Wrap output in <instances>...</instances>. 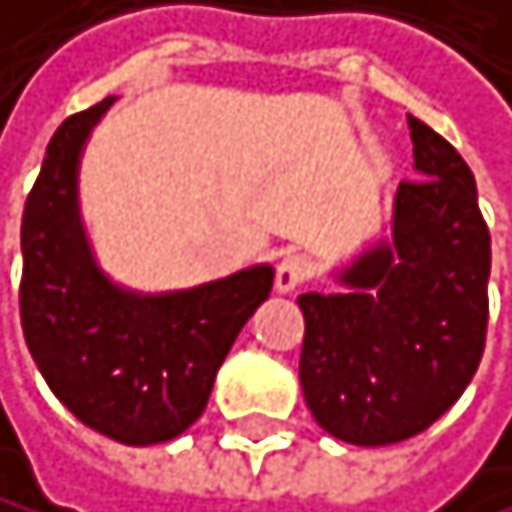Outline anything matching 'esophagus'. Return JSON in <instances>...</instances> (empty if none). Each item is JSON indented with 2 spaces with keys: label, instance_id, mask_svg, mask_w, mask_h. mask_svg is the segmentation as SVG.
<instances>
[{
  "label": "esophagus",
  "instance_id": "1",
  "mask_svg": "<svg viewBox=\"0 0 512 512\" xmlns=\"http://www.w3.org/2000/svg\"><path fill=\"white\" fill-rule=\"evenodd\" d=\"M306 281V259L303 256H284L275 272V290L278 294H294Z\"/></svg>",
  "mask_w": 512,
  "mask_h": 512
}]
</instances>
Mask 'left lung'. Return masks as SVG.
I'll return each instance as SVG.
<instances>
[{"instance_id": "8db88e82", "label": "left lung", "mask_w": 512, "mask_h": 512, "mask_svg": "<svg viewBox=\"0 0 512 512\" xmlns=\"http://www.w3.org/2000/svg\"><path fill=\"white\" fill-rule=\"evenodd\" d=\"M416 184L391 228L309 290L300 385L331 438L385 447L425 432L460 400L485 350L491 237L475 178L441 134L410 118Z\"/></svg>"}]
</instances>
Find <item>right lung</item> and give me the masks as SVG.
<instances>
[{"mask_svg": "<svg viewBox=\"0 0 512 512\" xmlns=\"http://www.w3.org/2000/svg\"><path fill=\"white\" fill-rule=\"evenodd\" d=\"M115 96L62 121L21 222V325L46 385L93 432L149 447L203 416L218 366L275 269L256 262L181 290L118 284L80 215V159Z\"/></svg>", "mask_w": 512, "mask_h": 512, "instance_id": "obj_1", "label": "right lung"}]
</instances>
